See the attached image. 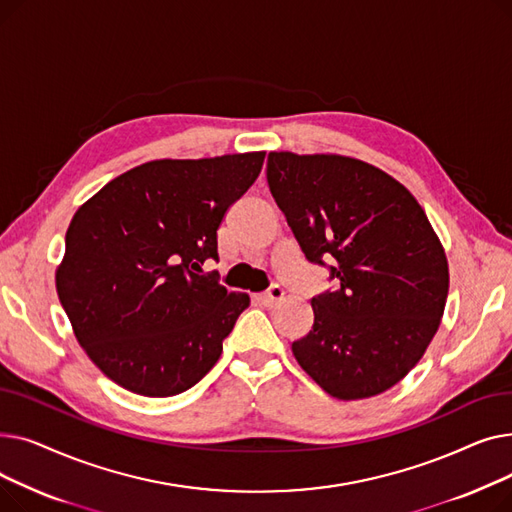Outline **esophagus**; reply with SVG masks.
I'll return each instance as SVG.
<instances>
[{"instance_id":"34e87169","label":"esophagus","mask_w":512,"mask_h":512,"mask_svg":"<svg viewBox=\"0 0 512 512\" xmlns=\"http://www.w3.org/2000/svg\"><path fill=\"white\" fill-rule=\"evenodd\" d=\"M282 297H284V288H282L280 284H272L265 292L257 294V301H259L263 307H272V305H276Z\"/></svg>"}]
</instances>
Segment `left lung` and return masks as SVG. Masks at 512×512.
Wrapping results in <instances>:
<instances>
[{
    "label": "left lung",
    "mask_w": 512,
    "mask_h": 512,
    "mask_svg": "<svg viewBox=\"0 0 512 512\" xmlns=\"http://www.w3.org/2000/svg\"><path fill=\"white\" fill-rule=\"evenodd\" d=\"M267 186L305 259L332 288L315 294L313 328L292 355L330 396L369 398L398 384L432 342L448 263L405 186L342 155H267Z\"/></svg>",
    "instance_id": "left-lung-1"
}]
</instances>
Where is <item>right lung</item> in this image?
I'll return each mask as SVG.
<instances>
[{
  "label": "right lung",
  "instance_id": "1",
  "mask_svg": "<svg viewBox=\"0 0 512 512\" xmlns=\"http://www.w3.org/2000/svg\"><path fill=\"white\" fill-rule=\"evenodd\" d=\"M263 157L149 161L74 213L58 297L80 346L118 386L166 398L218 363L249 297L203 265L218 261V228Z\"/></svg>",
  "mask_w": 512,
  "mask_h": 512
}]
</instances>
